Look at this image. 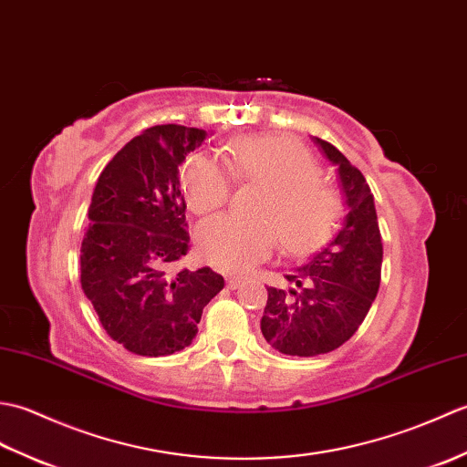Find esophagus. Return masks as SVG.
<instances>
[{"instance_id": "34e87169", "label": "esophagus", "mask_w": 467, "mask_h": 467, "mask_svg": "<svg viewBox=\"0 0 467 467\" xmlns=\"http://www.w3.org/2000/svg\"><path fill=\"white\" fill-rule=\"evenodd\" d=\"M244 283V279H243V276H228V279H226V286H228V289H239V286Z\"/></svg>"}]
</instances>
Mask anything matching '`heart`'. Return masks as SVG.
<instances>
[{
  "label": "heart",
  "instance_id": "obj_1",
  "mask_svg": "<svg viewBox=\"0 0 467 467\" xmlns=\"http://www.w3.org/2000/svg\"><path fill=\"white\" fill-rule=\"evenodd\" d=\"M226 169L196 154L181 171L188 208L198 216L224 206L233 181L256 184V221L214 216L196 231L201 259L221 271L239 273L265 261L281 239L291 254H306L331 239L341 218V198L321 182V166L306 148L286 136H244L223 152Z\"/></svg>",
  "mask_w": 467,
  "mask_h": 467
}]
</instances>
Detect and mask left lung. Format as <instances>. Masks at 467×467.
Instances as JSON below:
<instances>
[{
	"mask_svg": "<svg viewBox=\"0 0 467 467\" xmlns=\"http://www.w3.org/2000/svg\"><path fill=\"white\" fill-rule=\"evenodd\" d=\"M339 168L347 216L341 231L285 275L286 289L266 286L261 331L279 353L315 357L335 351L371 309L381 283L383 243L371 188L359 168L329 142L315 138Z\"/></svg>",
	"mask_w": 467,
	"mask_h": 467,
	"instance_id": "obj_1",
	"label": "left lung"
}]
</instances>
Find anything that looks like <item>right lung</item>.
Segmentation results:
<instances>
[{"instance_id": "add662e5", "label": "right lung", "mask_w": 467, "mask_h": 467, "mask_svg": "<svg viewBox=\"0 0 467 467\" xmlns=\"http://www.w3.org/2000/svg\"><path fill=\"white\" fill-rule=\"evenodd\" d=\"M204 138L198 128L152 126L98 176L80 283L104 331L136 355L182 351L198 333L202 309L224 286L208 266L172 273L191 241L178 166Z\"/></svg>"}]
</instances>
